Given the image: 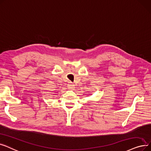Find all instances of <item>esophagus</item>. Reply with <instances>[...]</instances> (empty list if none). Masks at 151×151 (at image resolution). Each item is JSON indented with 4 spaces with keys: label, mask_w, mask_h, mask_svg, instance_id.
Segmentation results:
<instances>
[{
    "label": "esophagus",
    "mask_w": 151,
    "mask_h": 151,
    "mask_svg": "<svg viewBox=\"0 0 151 151\" xmlns=\"http://www.w3.org/2000/svg\"><path fill=\"white\" fill-rule=\"evenodd\" d=\"M68 87L69 88H70V89H73V88H74V85H73L72 83H69V84H68Z\"/></svg>",
    "instance_id": "34e87169"
}]
</instances>
